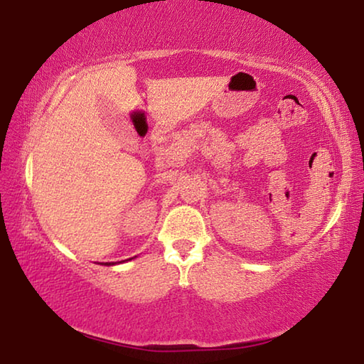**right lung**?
<instances>
[{"instance_id":"1","label":"right lung","mask_w":364,"mask_h":364,"mask_svg":"<svg viewBox=\"0 0 364 364\" xmlns=\"http://www.w3.org/2000/svg\"><path fill=\"white\" fill-rule=\"evenodd\" d=\"M129 259H133V258H129ZM127 261H128V259H127ZM120 262H122V261H120ZM109 264H111V262H109ZM109 264H107V266H109ZM112 264H114V262H112Z\"/></svg>"}]
</instances>
